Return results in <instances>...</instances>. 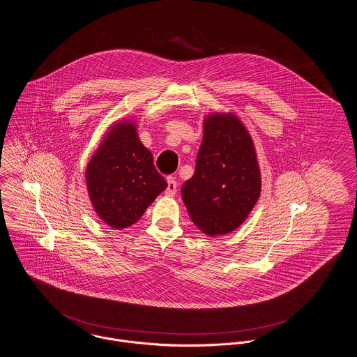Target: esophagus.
I'll list each match as a JSON object with an SVG mask.
<instances>
[{
  "instance_id": "1",
  "label": "esophagus",
  "mask_w": 357,
  "mask_h": 357,
  "mask_svg": "<svg viewBox=\"0 0 357 357\" xmlns=\"http://www.w3.org/2000/svg\"><path fill=\"white\" fill-rule=\"evenodd\" d=\"M178 190V183L175 181V178H167V189H165V194L172 197L175 192Z\"/></svg>"
}]
</instances>
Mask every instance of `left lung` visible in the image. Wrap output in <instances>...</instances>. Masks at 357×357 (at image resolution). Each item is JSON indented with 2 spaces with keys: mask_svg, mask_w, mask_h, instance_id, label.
Listing matches in <instances>:
<instances>
[{
  "mask_svg": "<svg viewBox=\"0 0 357 357\" xmlns=\"http://www.w3.org/2000/svg\"><path fill=\"white\" fill-rule=\"evenodd\" d=\"M181 192L192 222L208 236L229 234L245 222L261 194V169L238 115H205L195 172Z\"/></svg>",
  "mask_w": 357,
  "mask_h": 357,
  "instance_id": "obj_1",
  "label": "left lung"
}]
</instances>
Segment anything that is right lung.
Returning <instances> with one entry per match:
<instances>
[{"instance_id": "right-lung-1", "label": "right lung", "mask_w": 357, "mask_h": 357, "mask_svg": "<svg viewBox=\"0 0 357 357\" xmlns=\"http://www.w3.org/2000/svg\"><path fill=\"white\" fill-rule=\"evenodd\" d=\"M85 183L93 211L114 229L137 222L167 188L133 119L111 125L86 165Z\"/></svg>"}]
</instances>
